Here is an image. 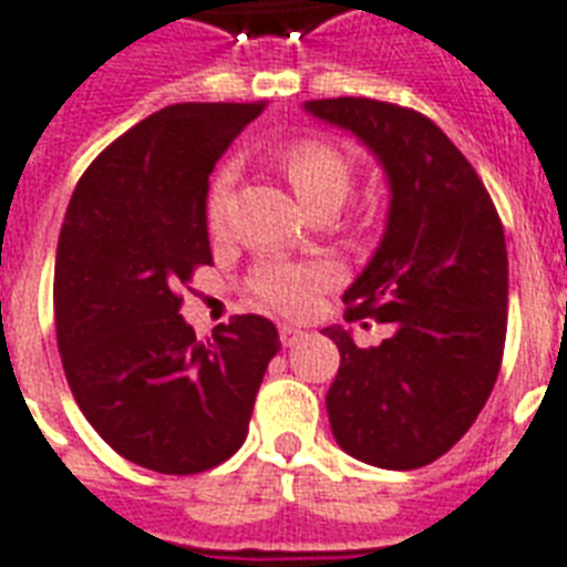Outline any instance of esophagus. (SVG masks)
<instances>
[{"label":"esophagus","instance_id":"1","mask_svg":"<svg viewBox=\"0 0 567 567\" xmlns=\"http://www.w3.org/2000/svg\"><path fill=\"white\" fill-rule=\"evenodd\" d=\"M300 338H302V329L288 327V323H282V327H279V341H282V347H293L297 341H300Z\"/></svg>","mask_w":567,"mask_h":567}]
</instances>
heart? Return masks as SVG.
<instances>
[{"instance_id": "obj_1", "label": "heart", "mask_w": 567, "mask_h": 567, "mask_svg": "<svg viewBox=\"0 0 567 567\" xmlns=\"http://www.w3.org/2000/svg\"><path fill=\"white\" fill-rule=\"evenodd\" d=\"M282 171L291 182L293 194L306 208L320 199H338L344 203L353 185V171L344 155L338 153L336 146L327 141H300L282 155ZM229 173L223 171L208 188L205 199V217L214 231L223 226L226 217V199H229ZM336 279V270L323 261H306V265H293V261H267L256 267V274L249 276V291L256 293L258 300L267 302L270 309L282 311V315H302L309 311L315 293L327 282Z\"/></svg>"}]
</instances>
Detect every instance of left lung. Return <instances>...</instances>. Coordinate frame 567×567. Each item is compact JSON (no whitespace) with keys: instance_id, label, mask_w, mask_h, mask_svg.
Listing matches in <instances>:
<instances>
[{"instance_id":"1","label":"left lung","mask_w":567,"mask_h":567,"mask_svg":"<svg viewBox=\"0 0 567 567\" xmlns=\"http://www.w3.org/2000/svg\"><path fill=\"white\" fill-rule=\"evenodd\" d=\"M302 109L353 132L391 190L385 235L344 291V318H373L394 332L362 350L344 327L323 329L341 353L327 394L332 435L368 465H430L471 430L501 373L503 223L471 162L430 117L364 96Z\"/></svg>"}]
</instances>
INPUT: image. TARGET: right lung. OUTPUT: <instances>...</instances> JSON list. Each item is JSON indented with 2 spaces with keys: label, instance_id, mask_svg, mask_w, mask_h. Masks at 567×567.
Instances as JSON below:
<instances>
[{
  "label": "right lung",
  "instance_id": "right-lung-1",
  "mask_svg": "<svg viewBox=\"0 0 567 567\" xmlns=\"http://www.w3.org/2000/svg\"><path fill=\"white\" fill-rule=\"evenodd\" d=\"M265 102H179L84 171L55 256V329L75 403L105 444L158 474H199L247 439L279 332L235 315L196 341L179 288L212 265L208 176Z\"/></svg>",
  "mask_w": 567,
  "mask_h": 567
}]
</instances>
